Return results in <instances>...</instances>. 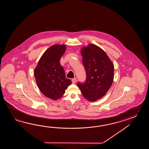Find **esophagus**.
<instances>
[{
  "label": "esophagus",
  "instance_id": "obj_1",
  "mask_svg": "<svg viewBox=\"0 0 149 149\" xmlns=\"http://www.w3.org/2000/svg\"><path fill=\"white\" fill-rule=\"evenodd\" d=\"M76 81H77L76 78H74L73 79H72V82L73 84H75L76 82Z\"/></svg>",
  "mask_w": 149,
  "mask_h": 149
}]
</instances>
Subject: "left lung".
Instances as JSON below:
<instances>
[{"instance_id": "8db88e82", "label": "left lung", "mask_w": 149, "mask_h": 149, "mask_svg": "<svg viewBox=\"0 0 149 149\" xmlns=\"http://www.w3.org/2000/svg\"><path fill=\"white\" fill-rule=\"evenodd\" d=\"M86 79L78 82L83 96L89 101H96L103 97L111 87L114 77V65L101 48L90 44L81 50Z\"/></svg>"}]
</instances>
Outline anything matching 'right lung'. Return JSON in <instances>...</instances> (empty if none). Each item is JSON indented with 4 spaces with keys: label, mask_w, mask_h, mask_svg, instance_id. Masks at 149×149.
<instances>
[{
    "label": "right lung",
    "mask_w": 149,
    "mask_h": 149,
    "mask_svg": "<svg viewBox=\"0 0 149 149\" xmlns=\"http://www.w3.org/2000/svg\"><path fill=\"white\" fill-rule=\"evenodd\" d=\"M65 49V45L52 46L42 54L34 70L38 88L43 95L53 100L62 97L72 82L65 77L60 63Z\"/></svg>",
    "instance_id": "right-lung-1"
}]
</instances>
